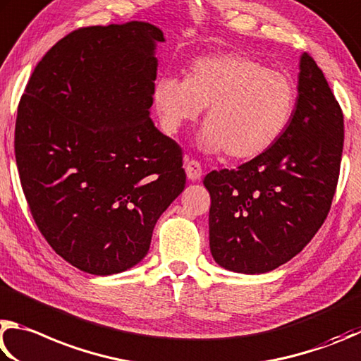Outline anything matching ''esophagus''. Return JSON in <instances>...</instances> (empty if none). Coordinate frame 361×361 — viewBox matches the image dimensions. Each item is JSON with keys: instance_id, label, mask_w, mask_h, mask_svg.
Returning <instances> with one entry per match:
<instances>
[{"instance_id": "obj_1", "label": "esophagus", "mask_w": 361, "mask_h": 361, "mask_svg": "<svg viewBox=\"0 0 361 361\" xmlns=\"http://www.w3.org/2000/svg\"><path fill=\"white\" fill-rule=\"evenodd\" d=\"M185 173L190 180H198L203 176V169H201V163L198 160H188L185 163Z\"/></svg>"}]
</instances>
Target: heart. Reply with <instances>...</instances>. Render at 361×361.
Masks as SVG:
<instances>
[{"mask_svg": "<svg viewBox=\"0 0 361 361\" xmlns=\"http://www.w3.org/2000/svg\"><path fill=\"white\" fill-rule=\"evenodd\" d=\"M163 130L174 135L195 122L203 107L206 128L201 145L231 160L262 155L288 130L298 106L293 79L244 54L195 59L185 79L161 75L152 92Z\"/></svg>", "mask_w": 361, "mask_h": 361, "instance_id": "b5f03b06", "label": "heart"}]
</instances>
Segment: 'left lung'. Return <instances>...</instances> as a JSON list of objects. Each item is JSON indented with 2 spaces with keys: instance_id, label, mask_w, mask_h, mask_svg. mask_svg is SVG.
<instances>
[{
  "instance_id": "left-lung-1",
  "label": "left lung",
  "mask_w": 361,
  "mask_h": 361,
  "mask_svg": "<svg viewBox=\"0 0 361 361\" xmlns=\"http://www.w3.org/2000/svg\"><path fill=\"white\" fill-rule=\"evenodd\" d=\"M344 147V116L322 69L301 55L288 130L236 169L211 171L209 245L220 267L273 271L300 254L330 212Z\"/></svg>"
}]
</instances>
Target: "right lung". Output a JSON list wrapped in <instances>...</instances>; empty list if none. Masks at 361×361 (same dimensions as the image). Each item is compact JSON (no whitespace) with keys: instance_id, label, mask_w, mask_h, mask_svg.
Wrapping results in <instances>:
<instances>
[{"instance_id":"obj_1","label":"right lung","mask_w":361,"mask_h":361,"mask_svg":"<svg viewBox=\"0 0 361 361\" xmlns=\"http://www.w3.org/2000/svg\"><path fill=\"white\" fill-rule=\"evenodd\" d=\"M157 27H84L37 63L16 120V161L35 224L94 276L135 267L185 187L180 145L149 117Z\"/></svg>"}]
</instances>
